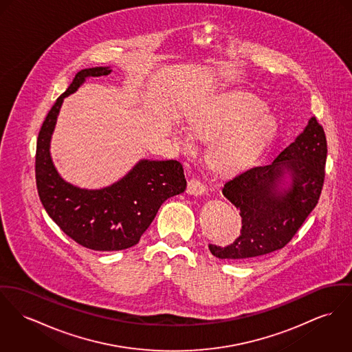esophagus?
Listing matches in <instances>:
<instances>
[{"mask_svg":"<svg viewBox=\"0 0 352 352\" xmlns=\"http://www.w3.org/2000/svg\"><path fill=\"white\" fill-rule=\"evenodd\" d=\"M205 191H206V188L199 179H195V178L190 179L189 184H188V192L190 195H202V194H205Z\"/></svg>","mask_w":352,"mask_h":352,"instance_id":"esophagus-1","label":"esophagus"}]
</instances>
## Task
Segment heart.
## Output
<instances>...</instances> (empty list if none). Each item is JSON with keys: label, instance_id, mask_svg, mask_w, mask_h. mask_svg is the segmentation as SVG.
I'll return each instance as SVG.
<instances>
[{"label": "heart", "instance_id": "1", "mask_svg": "<svg viewBox=\"0 0 352 352\" xmlns=\"http://www.w3.org/2000/svg\"><path fill=\"white\" fill-rule=\"evenodd\" d=\"M189 127L201 139H213L209 158L219 171H234L250 162L271 140L277 123L263 102L243 91L223 92L199 102L190 111ZM174 135L181 147H192L184 129Z\"/></svg>", "mask_w": 352, "mask_h": 352}]
</instances>
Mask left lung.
<instances>
[{
  "label": "left lung",
  "mask_w": 352,
  "mask_h": 352,
  "mask_svg": "<svg viewBox=\"0 0 352 352\" xmlns=\"http://www.w3.org/2000/svg\"><path fill=\"white\" fill-rule=\"evenodd\" d=\"M327 140L316 118L267 166L225 182L222 194L240 210L241 233L228 246L209 243L213 256L248 261L284 248L318 205L324 184Z\"/></svg>",
  "instance_id": "8db88e82"
}]
</instances>
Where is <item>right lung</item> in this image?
<instances>
[{
  "mask_svg": "<svg viewBox=\"0 0 352 352\" xmlns=\"http://www.w3.org/2000/svg\"><path fill=\"white\" fill-rule=\"evenodd\" d=\"M109 74V67L78 72L48 112L36 147V185L48 216L74 241L99 252L123 250L136 245L163 202L186 189L184 167L174 160H142L122 179L99 190L80 189L60 177L50 147L63 100L87 78Z\"/></svg>",
  "mask_w": 352,
  "mask_h": 352,
  "instance_id": "add662e5",
  "label": "right lung"
}]
</instances>
